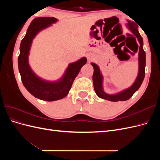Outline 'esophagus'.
<instances>
[{"instance_id": "esophagus-1", "label": "esophagus", "mask_w": 160, "mask_h": 160, "mask_svg": "<svg viewBox=\"0 0 160 160\" xmlns=\"http://www.w3.org/2000/svg\"><path fill=\"white\" fill-rule=\"evenodd\" d=\"M87 57H88V59L89 61L92 59V57H91V55H89L87 56Z\"/></svg>"}]
</instances>
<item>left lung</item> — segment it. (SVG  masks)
<instances>
[{
	"mask_svg": "<svg viewBox=\"0 0 160 160\" xmlns=\"http://www.w3.org/2000/svg\"><path fill=\"white\" fill-rule=\"evenodd\" d=\"M127 27L128 29L132 32L133 35L138 38L139 42V54H138V61H139V71L136 79L135 80L133 85L129 87V88L125 89L122 91L119 92L115 94H108L106 93L103 90V77L101 74V72L99 66L91 62V65L93 66L94 69V72L93 74V87L95 93L99 98L106 99L111 101H126L132 97V95L136 92L140 86L142 84V82L145 77V68H146V52H145L143 45V38L140 35L138 31V25L130 21H128Z\"/></svg>",
	"mask_w": 160,
	"mask_h": 160,
	"instance_id": "8db88e82",
	"label": "left lung"
}]
</instances>
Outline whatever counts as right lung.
I'll return each mask as SVG.
<instances>
[{
	"instance_id": "1",
	"label": "right lung",
	"mask_w": 160,
	"mask_h": 160,
	"mask_svg": "<svg viewBox=\"0 0 160 160\" xmlns=\"http://www.w3.org/2000/svg\"><path fill=\"white\" fill-rule=\"evenodd\" d=\"M58 20L55 17H38L33 19L27 33L21 41L20 55L18 58V71L23 85L35 98L47 101H53L64 98L68 95L72 83L81 67L87 62L86 57L69 64L61 78L49 81L38 77L28 64V55L33 38L45 28L50 27Z\"/></svg>"
}]
</instances>
